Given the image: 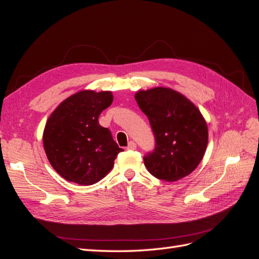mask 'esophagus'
<instances>
[{
  "label": "esophagus",
  "mask_w": 259,
  "mask_h": 259,
  "mask_svg": "<svg viewBox=\"0 0 259 259\" xmlns=\"http://www.w3.org/2000/svg\"><path fill=\"white\" fill-rule=\"evenodd\" d=\"M137 148V145L134 142H130L128 146H127V150H135Z\"/></svg>",
  "instance_id": "esophagus-1"
}]
</instances>
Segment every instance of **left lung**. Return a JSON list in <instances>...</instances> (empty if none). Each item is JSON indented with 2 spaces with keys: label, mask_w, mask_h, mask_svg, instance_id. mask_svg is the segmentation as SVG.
Wrapping results in <instances>:
<instances>
[{
  "label": "left lung",
  "mask_w": 259,
  "mask_h": 259,
  "mask_svg": "<svg viewBox=\"0 0 259 259\" xmlns=\"http://www.w3.org/2000/svg\"><path fill=\"white\" fill-rule=\"evenodd\" d=\"M135 99L148 117L155 139L144 156L152 176L175 182L197 168L205 153L208 132L205 120L189 99L166 88L139 91Z\"/></svg>",
  "instance_id": "left-lung-1"
}]
</instances>
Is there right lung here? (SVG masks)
I'll use <instances>...</instances> for the list:
<instances>
[{"label":"right lung","instance_id":"1","mask_svg":"<svg viewBox=\"0 0 259 259\" xmlns=\"http://www.w3.org/2000/svg\"><path fill=\"white\" fill-rule=\"evenodd\" d=\"M112 100L111 92L82 91L62 101L46 122V155L55 170L69 182L83 186L98 183L123 151L111 132L98 122Z\"/></svg>","mask_w":259,"mask_h":259}]
</instances>
